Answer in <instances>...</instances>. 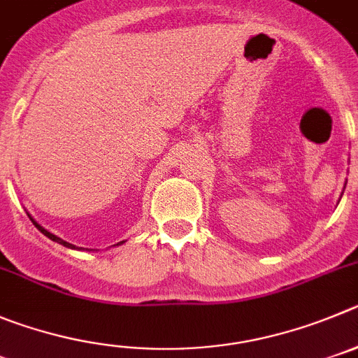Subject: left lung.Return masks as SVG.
Listing matches in <instances>:
<instances>
[{
	"label": "left lung",
	"mask_w": 358,
	"mask_h": 358,
	"mask_svg": "<svg viewBox=\"0 0 358 358\" xmlns=\"http://www.w3.org/2000/svg\"><path fill=\"white\" fill-rule=\"evenodd\" d=\"M345 187H346V183H345Z\"/></svg>",
	"instance_id": "left-lung-1"
}]
</instances>
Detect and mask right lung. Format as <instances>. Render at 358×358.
<instances>
[{
    "label": "right lung",
    "mask_w": 358,
    "mask_h": 358,
    "mask_svg": "<svg viewBox=\"0 0 358 358\" xmlns=\"http://www.w3.org/2000/svg\"><path fill=\"white\" fill-rule=\"evenodd\" d=\"M28 217H29V219H31V222H33V224H35V228H36V229H38V231H40V233H43V235L48 236V238H51V240H52V242H58V243H62V245L69 247V249H78V247L73 245V243H69V242H65V240H63V238H59V236L52 235V233H51V231H48V229H45V228H42V226H40V224H38V222H36V220H35V219H33V217H31V215H28ZM122 243H125V240H123V242H120V243H116V245H122ZM81 249H83V247H81ZM86 250H88V249H86ZM90 250H93V249H90Z\"/></svg>",
    "instance_id": "obj_1"
}]
</instances>
